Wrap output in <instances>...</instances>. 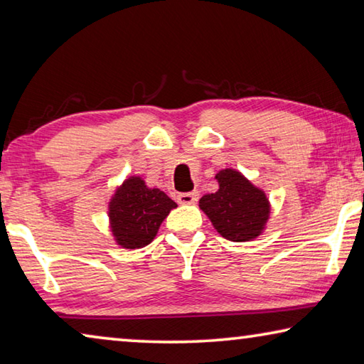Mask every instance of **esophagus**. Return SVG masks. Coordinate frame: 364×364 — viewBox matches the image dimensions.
I'll list each match as a JSON object with an SVG mask.
<instances>
[{
	"instance_id": "34e87169",
	"label": "esophagus",
	"mask_w": 364,
	"mask_h": 364,
	"mask_svg": "<svg viewBox=\"0 0 364 364\" xmlns=\"http://www.w3.org/2000/svg\"><path fill=\"white\" fill-rule=\"evenodd\" d=\"M197 199H199V193H197V191H191V193H183L178 196V202H180V204H186V205L196 204Z\"/></svg>"
}]
</instances>
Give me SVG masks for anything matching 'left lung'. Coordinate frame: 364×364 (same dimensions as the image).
<instances>
[{
	"mask_svg": "<svg viewBox=\"0 0 364 364\" xmlns=\"http://www.w3.org/2000/svg\"><path fill=\"white\" fill-rule=\"evenodd\" d=\"M217 193L200 197L202 208L221 236L232 242L252 241L260 236L269 217V202L239 171L225 168L217 173Z\"/></svg>",
	"mask_w": 364,
	"mask_h": 364,
	"instance_id": "1",
	"label": "left lung"
}]
</instances>
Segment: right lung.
Listing matches in <instances>:
<instances>
[{
	"mask_svg": "<svg viewBox=\"0 0 364 364\" xmlns=\"http://www.w3.org/2000/svg\"><path fill=\"white\" fill-rule=\"evenodd\" d=\"M176 204L157 188H147L132 176L115 191L109 202L110 230L123 249H141L156 237L162 221Z\"/></svg>",
	"mask_w": 364,
	"mask_h": 364,
	"instance_id": "right-lung-1",
	"label": "right lung"
}]
</instances>
